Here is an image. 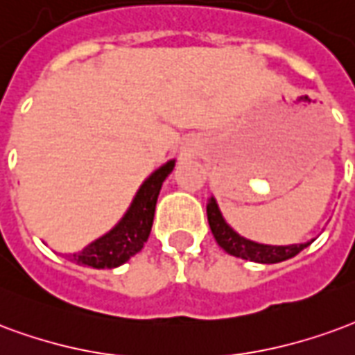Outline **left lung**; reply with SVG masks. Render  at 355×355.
<instances>
[{
	"instance_id": "1",
	"label": "left lung",
	"mask_w": 355,
	"mask_h": 355,
	"mask_svg": "<svg viewBox=\"0 0 355 355\" xmlns=\"http://www.w3.org/2000/svg\"><path fill=\"white\" fill-rule=\"evenodd\" d=\"M208 223L211 229V234L216 238V242L225 252L231 253L234 257L245 261H255V263H280V261L291 259L297 253L302 252L306 245L310 244H291V245H268V244H257L253 240L240 236L236 231H232L231 225H227V221L219 211L216 198H209L208 206Z\"/></svg>"
}]
</instances>
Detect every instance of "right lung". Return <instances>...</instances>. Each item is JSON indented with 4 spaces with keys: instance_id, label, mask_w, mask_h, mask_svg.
Returning a JSON list of instances; mask_svg holds the SVG:
<instances>
[{
    "instance_id": "add662e5",
    "label": "right lung",
    "mask_w": 355,
    "mask_h": 355,
    "mask_svg": "<svg viewBox=\"0 0 355 355\" xmlns=\"http://www.w3.org/2000/svg\"><path fill=\"white\" fill-rule=\"evenodd\" d=\"M174 166L175 160H168L164 166L155 170L138 189L123 219L107 234L94 240L83 252L73 253L75 263L92 268H115L126 263L132 255L141 252L151 232L155 206L162 181L166 180Z\"/></svg>"
}]
</instances>
